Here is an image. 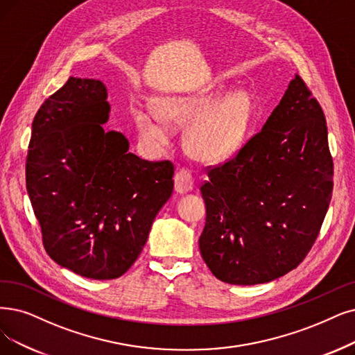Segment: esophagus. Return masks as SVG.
<instances>
[{
  "instance_id": "1",
  "label": "esophagus",
  "mask_w": 355,
  "mask_h": 355,
  "mask_svg": "<svg viewBox=\"0 0 355 355\" xmlns=\"http://www.w3.org/2000/svg\"><path fill=\"white\" fill-rule=\"evenodd\" d=\"M193 188V178L189 170L179 168L175 175V191L178 193H187Z\"/></svg>"
}]
</instances>
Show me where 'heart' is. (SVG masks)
<instances>
[{
  "mask_svg": "<svg viewBox=\"0 0 355 355\" xmlns=\"http://www.w3.org/2000/svg\"><path fill=\"white\" fill-rule=\"evenodd\" d=\"M221 93L207 90L188 96L164 97L154 109L138 107L135 122L141 137L160 144L167 138L168 125L187 126L183 144L192 157L218 162L232 155L248 134L253 103L248 93L239 92L218 103Z\"/></svg>",
  "mask_w": 355,
  "mask_h": 355,
  "instance_id": "heart-1",
  "label": "heart"
}]
</instances>
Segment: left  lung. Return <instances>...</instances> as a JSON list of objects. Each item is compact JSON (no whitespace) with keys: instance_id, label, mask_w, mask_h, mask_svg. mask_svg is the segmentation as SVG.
<instances>
[{"instance_id":"left-lung-1","label":"left lung","mask_w":355,"mask_h":355,"mask_svg":"<svg viewBox=\"0 0 355 355\" xmlns=\"http://www.w3.org/2000/svg\"><path fill=\"white\" fill-rule=\"evenodd\" d=\"M200 250L220 281L286 275L319 236L334 189L324 113L300 76L234 157L207 167Z\"/></svg>"}]
</instances>
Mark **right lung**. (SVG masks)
<instances>
[{"instance_id":"1","label":"right lung","mask_w":355,"mask_h":355,"mask_svg":"<svg viewBox=\"0 0 355 355\" xmlns=\"http://www.w3.org/2000/svg\"><path fill=\"white\" fill-rule=\"evenodd\" d=\"M105 84L69 77L37 110L26 159V188L49 257L92 279L123 275L139 257L173 192L172 162L130 153L103 130Z\"/></svg>"}]
</instances>
